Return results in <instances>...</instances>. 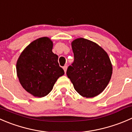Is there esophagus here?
<instances>
[{"mask_svg":"<svg viewBox=\"0 0 132 132\" xmlns=\"http://www.w3.org/2000/svg\"><path fill=\"white\" fill-rule=\"evenodd\" d=\"M63 70H64V71L65 73H66V70H67V66H64V67H63Z\"/></svg>","mask_w":132,"mask_h":132,"instance_id":"34e87169","label":"esophagus"}]
</instances>
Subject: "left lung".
<instances>
[{
    "instance_id": "1",
    "label": "left lung",
    "mask_w": 132,
    "mask_h": 132,
    "mask_svg": "<svg viewBox=\"0 0 132 132\" xmlns=\"http://www.w3.org/2000/svg\"><path fill=\"white\" fill-rule=\"evenodd\" d=\"M71 48L74 62L68 68V77L82 97L98 95L106 88L112 77L113 69L108 53L95 43L84 38L73 40Z\"/></svg>"
}]
</instances>
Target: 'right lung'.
I'll use <instances>...</instances> for the list:
<instances>
[{
	"label": "right lung",
	"mask_w": 132,
	"mask_h": 132,
	"mask_svg": "<svg viewBox=\"0 0 132 132\" xmlns=\"http://www.w3.org/2000/svg\"><path fill=\"white\" fill-rule=\"evenodd\" d=\"M53 42L47 37L30 43L16 61V74L22 86L37 97L47 95L55 83L64 74L58 63V56L52 52Z\"/></svg>",
	"instance_id": "1"
}]
</instances>
